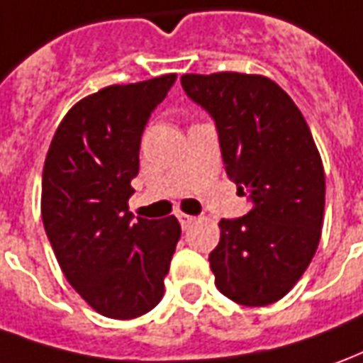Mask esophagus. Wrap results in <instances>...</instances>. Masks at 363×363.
<instances>
[{
    "label": "esophagus",
    "mask_w": 363,
    "mask_h": 363,
    "mask_svg": "<svg viewBox=\"0 0 363 363\" xmlns=\"http://www.w3.org/2000/svg\"><path fill=\"white\" fill-rule=\"evenodd\" d=\"M177 219H179V223H182V227H184V229H187V227H191V225L196 223V217H194V215L179 213L177 215Z\"/></svg>",
    "instance_id": "esophagus-1"
}]
</instances>
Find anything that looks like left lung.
I'll return each instance as SVG.
<instances>
[{
	"mask_svg": "<svg viewBox=\"0 0 363 363\" xmlns=\"http://www.w3.org/2000/svg\"><path fill=\"white\" fill-rule=\"evenodd\" d=\"M182 86L215 120L225 172L251 201L247 215L219 221L215 286L243 306L281 301L311 264L324 223L326 179L311 128L261 74H184Z\"/></svg>",
	"mask_w": 363,
	"mask_h": 363,
	"instance_id": "8db88e82",
	"label": "left lung"
}]
</instances>
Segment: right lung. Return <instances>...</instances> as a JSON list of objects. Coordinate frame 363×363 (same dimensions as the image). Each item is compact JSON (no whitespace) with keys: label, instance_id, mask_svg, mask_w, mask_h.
Masks as SVG:
<instances>
[{"label":"right lung","instance_id":"obj_1","mask_svg":"<svg viewBox=\"0 0 363 363\" xmlns=\"http://www.w3.org/2000/svg\"><path fill=\"white\" fill-rule=\"evenodd\" d=\"M176 74L112 84L72 106L45 157L41 217L71 286L102 316L138 318L164 296L177 219L134 221L140 140Z\"/></svg>","mask_w":363,"mask_h":363}]
</instances>
